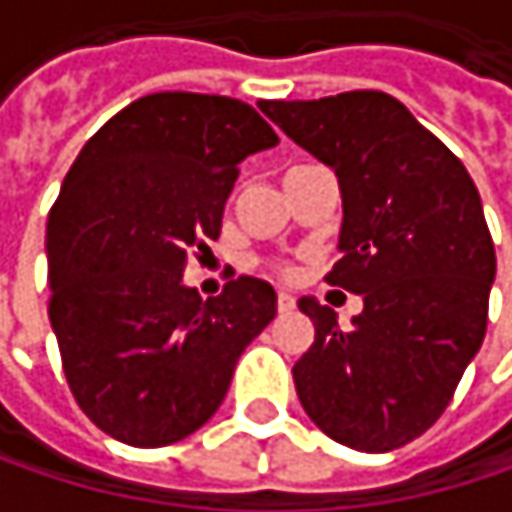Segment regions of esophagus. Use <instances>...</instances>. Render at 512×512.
<instances>
[{
  "mask_svg": "<svg viewBox=\"0 0 512 512\" xmlns=\"http://www.w3.org/2000/svg\"><path fill=\"white\" fill-rule=\"evenodd\" d=\"M296 308V299L290 293H278V314H290Z\"/></svg>",
  "mask_w": 512,
  "mask_h": 512,
  "instance_id": "1",
  "label": "esophagus"
}]
</instances>
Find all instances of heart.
I'll list each match as a JSON object with an SVG mask.
<instances>
[{
  "label": "heart",
  "mask_w": 512,
  "mask_h": 512,
  "mask_svg": "<svg viewBox=\"0 0 512 512\" xmlns=\"http://www.w3.org/2000/svg\"><path fill=\"white\" fill-rule=\"evenodd\" d=\"M281 272H287V269H281Z\"/></svg>",
  "instance_id": "heart-1"
}]
</instances>
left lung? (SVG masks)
<instances>
[{
  "label": "left lung",
  "instance_id": "left-lung-1",
  "mask_svg": "<svg viewBox=\"0 0 512 512\" xmlns=\"http://www.w3.org/2000/svg\"><path fill=\"white\" fill-rule=\"evenodd\" d=\"M260 112L338 174L341 260L358 293L350 329L314 296V344L293 364L308 418L335 442L385 454L427 433L486 335L495 246L465 165L382 91L266 100Z\"/></svg>",
  "mask_w": 512,
  "mask_h": 512
}]
</instances>
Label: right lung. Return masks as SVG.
Returning a JSON list of instances; mask_svg holds the SVG:
<instances>
[{
  "label": "right lung",
  "instance_id": "obj_1",
  "mask_svg": "<svg viewBox=\"0 0 512 512\" xmlns=\"http://www.w3.org/2000/svg\"><path fill=\"white\" fill-rule=\"evenodd\" d=\"M275 145L243 100L159 91L70 165L47 222L50 323L79 409L112 439L162 448L204 427L275 317L252 275L213 299L183 284L189 255L219 240L240 162Z\"/></svg>",
  "mask_w": 512,
  "mask_h": 512
}]
</instances>
